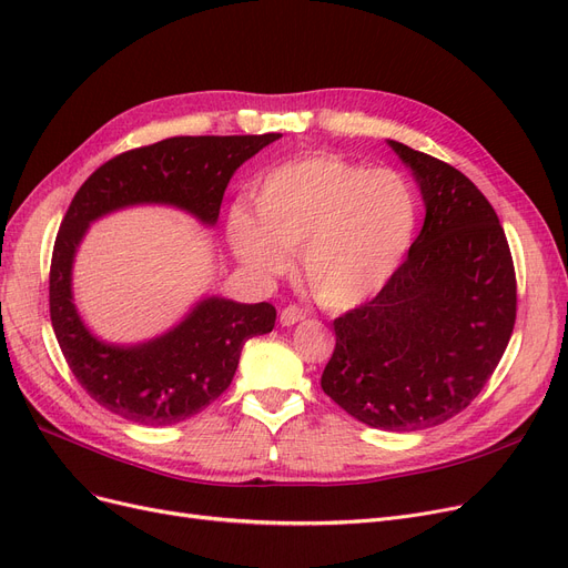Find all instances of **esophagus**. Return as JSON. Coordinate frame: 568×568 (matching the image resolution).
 <instances>
[{"label": "esophagus", "instance_id": "1", "mask_svg": "<svg viewBox=\"0 0 568 568\" xmlns=\"http://www.w3.org/2000/svg\"><path fill=\"white\" fill-rule=\"evenodd\" d=\"M304 317H306V311H304V308H300V306H287V308H283V313H281V325H283V327H292V325L302 323Z\"/></svg>", "mask_w": 568, "mask_h": 568}]
</instances>
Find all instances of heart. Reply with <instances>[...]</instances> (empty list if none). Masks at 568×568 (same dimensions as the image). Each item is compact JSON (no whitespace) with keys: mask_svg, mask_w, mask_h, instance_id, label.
I'll return each instance as SVG.
<instances>
[{"mask_svg":"<svg viewBox=\"0 0 568 568\" xmlns=\"http://www.w3.org/2000/svg\"><path fill=\"white\" fill-rule=\"evenodd\" d=\"M253 211L234 206L227 241L236 260L260 276L287 266L300 251L313 297L351 308L397 274L417 227V200L394 169H364L315 153L268 169L253 190Z\"/></svg>","mask_w":568,"mask_h":568,"instance_id":"obj_1","label":"heart"}]
</instances>
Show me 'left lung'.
Wrapping results in <instances>:
<instances>
[{"label":"left lung","instance_id":"1","mask_svg":"<svg viewBox=\"0 0 568 568\" xmlns=\"http://www.w3.org/2000/svg\"><path fill=\"white\" fill-rule=\"evenodd\" d=\"M425 200V225L372 302L334 320L323 385L345 413L387 432L450 420L471 404L515 327L508 241L485 194L462 171L389 141Z\"/></svg>","mask_w":568,"mask_h":568}]
</instances>
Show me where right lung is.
I'll list each match as a JSON object with an SVG mask.
<instances>
[{
  "mask_svg": "<svg viewBox=\"0 0 568 568\" xmlns=\"http://www.w3.org/2000/svg\"><path fill=\"white\" fill-rule=\"evenodd\" d=\"M278 136H171L111 158L73 194L53 245L48 302L73 378L106 410L145 427L204 410L230 387L243 343L274 329L276 308L211 297L155 341L132 348L97 341L71 304V262L88 225L132 204H171L213 225L234 171Z\"/></svg>",
  "mask_w": 568,
  "mask_h": 568,
  "instance_id": "1",
  "label": "right lung"
}]
</instances>
